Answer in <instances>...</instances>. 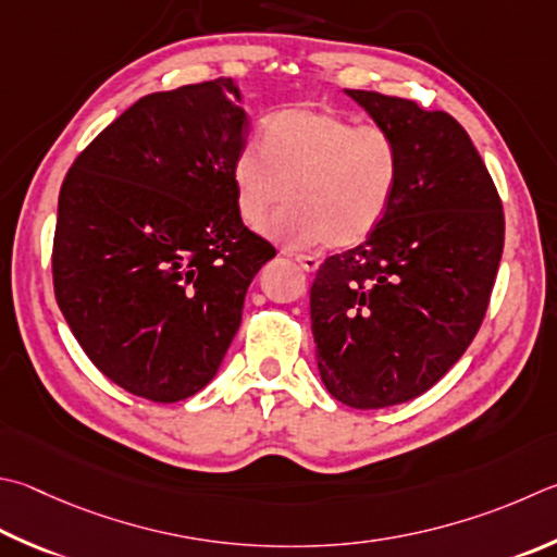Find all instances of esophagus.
Segmentation results:
<instances>
[{"instance_id":"34e87169","label":"esophagus","mask_w":557,"mask_h":557,"mask_svg":"<svg viewBox=\"0 0 557 557\" xmlns=\"http://www.w3.org/2000/svg\"><path fill=\"white\" fill-rule=\"evenodd\" d=\"M295 260L299 262L301 270H307V272H317L321 265L319 258H313V256H295Z\"/></svg>"}]
</instances>
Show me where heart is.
I'll return each mask as SVG.
<instances>
[{
    "instance_id": "1",
    "label": "heart",
    "mask_w": 557,
    "mask_h": 557,
    "mask_svg": "<svg viewBox=\"0 0 557 557\" xmlns=\"http://www.w3.org/2000/svg\"><path fill=\"white\" fill-rule=\"evenodd\" d=\"M399 173V144L387 128L295 107L265 121L262 148L238 150L231 180L238 214L250 228L265 224L287 195L289 205L268 224L270 238L287 248H350L387 216Z\"/></svg>"
}]
</instances>
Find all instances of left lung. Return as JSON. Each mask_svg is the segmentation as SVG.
<instances>
[{"label": "left lung", "instance_id": "obj_1", "mask_svg": "<svg viewBox=\"0 0 557 557\" xmlns=\"http://www.w3.org/2000/svg\"><path fill=\"white\" fill-rule=\"evenodd\" d=\"M346 95L397 138L401 173L375 234L319 268L311 333L331 397L384 409L431 389L468 350L499 270L504 214L478 148L446 111Z\"/></svg>", "mask_w": 557, "mask_h": 557}]
</instances>
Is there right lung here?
Segmentation results:
<instances>
[{"mask_svg": "<svg viewBox=\"0 0 557 557\" xmlns=\"http://www.w3.org/2000/svg\"><path fill=\"white\" fill-rule=\"evenodd\" d=\"M238 102L231 77L138 99L60 187L58 307L87 358L136 397L207 387L275 258L236 207L231 168L250 126Z\"/></svg>", "mask_w": 557, "mask_h": 557, "instance_id": "add662e5", "label": "right lung"}]
</instances>
